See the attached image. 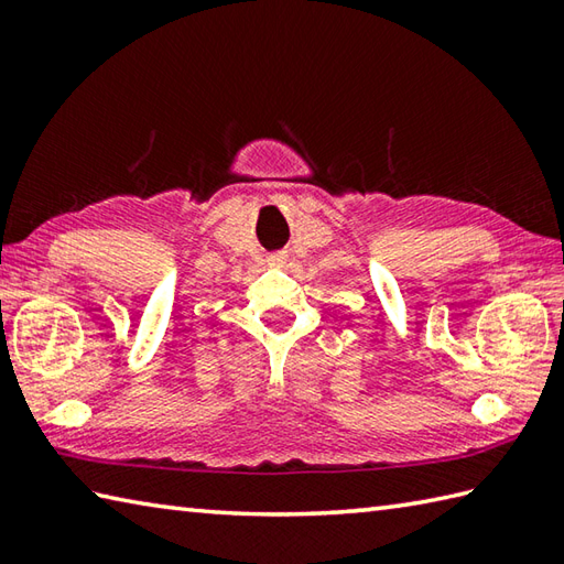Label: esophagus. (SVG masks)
Segmentation results:
<instances>
[{"label": "esophagus", "instance_id": "1", "mask_svg": "<svg viewBox=\"0 0 564 564\" xmlns=\"http://www.w3.org/2000/svg\"><path fill=\"white\" fill-rule=\"evenodd\" d=\"M267 261H269V267H273V269H283L285 261H289V254H285V251H273V254L267 257Z\"/></svg>", "mask_w": 564, "mask_h": 564}]
</instances>
